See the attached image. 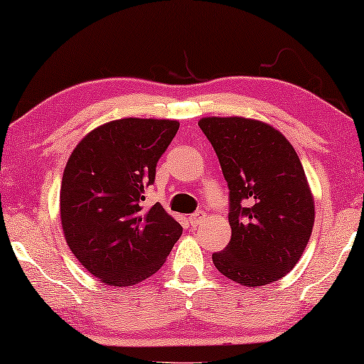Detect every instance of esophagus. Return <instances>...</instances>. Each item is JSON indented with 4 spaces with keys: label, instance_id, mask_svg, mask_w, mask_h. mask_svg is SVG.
Here are the masks:
<instances>
[{
    "label": "esophagus",
    "instance_id": "obj_1",
    "mask_svg": "<svg viewBox=\"0 0 364 364\" xmlns=\"http://www.w3.org/2000/svg\"><path fill=\"white\" fill-rule=\"evenodd\" d=\"M203 215H205V213H203V212H196V213H193V215H191V217H188V223H191V225H192V227H197V225H198V223H200V222H202V218H203Z\"/></svg>",
    "mask_w": 364,
    "mask_h": 364
}]
</instances>
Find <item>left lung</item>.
Listing matches in <instances>:
<instances>
[{"instance_id": "left-lung-1", "label": "left lung", "mask_w": 364, "mask_h": 364, "mask_svg": "<svg viewBox=\"0 0 364 364\" xmlns=\"http://www.w3.org/2000/svg\"><path fill=\"white\" fill-rule=\"evenodd\" d=\"M230 188L232 238L212 255L217 270L243 287L278 282L296 265L315 223V200L298 154L270 124L202 117Z\"/></svg>"}]
</instances>
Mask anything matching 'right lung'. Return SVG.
I'll return each instance as SVG.
<instances>
[{
  "mask_svg": "<svg viewBox=\"0 0 364 364\" xmlns=\"http://www.w3.org/2000/svg\"><path fill=\"white\" fill-rule=\"evenodd\" d=\"M171 119L124 117L81 139L64 167L59 205L69 248L111 287H132L166 263L182 227L161 203L144 208V188L178 131Z\"/></svg>",
  "mask_w": 364,
  "mask_h": 364,
  "instance_id": "right-lung-1",
  "label": "right lung"
}]
</instances>
